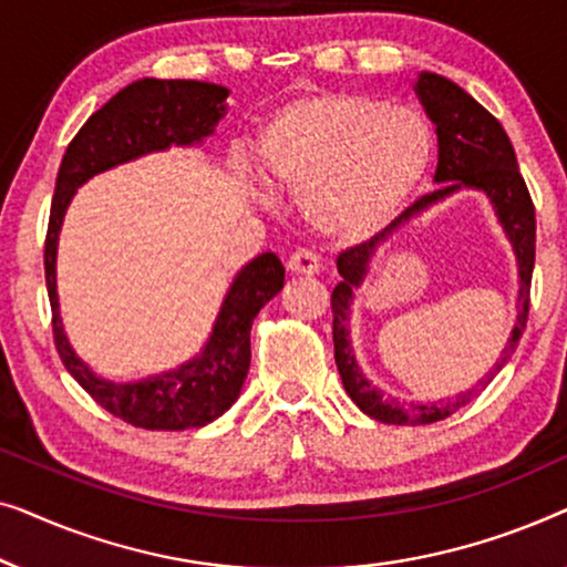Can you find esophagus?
<instances>
[{
    "label": "esophagus",
    "instance_id": "esophagus-1",
    "mask_svg": "<svg viewBox=\"0 0 567 567\" xmlns=\"http://www.w3.org/2000/svg\"><path fill=\"white\" fill-rule=\"evenodd\" d=\"M286 268H289V274L293 276H317L320 274V258L309 250H297L289 260H286Z\"/></svg>",
    "mask_w": 567,
    "mask_h": 567
}]
</instances>
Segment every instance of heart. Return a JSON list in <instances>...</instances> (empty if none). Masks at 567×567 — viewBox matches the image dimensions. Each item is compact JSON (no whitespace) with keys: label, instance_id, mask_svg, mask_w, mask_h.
I'll use <instances>...</instances> for the list:
<instances>
[{"label":"heart","instance_id":"heart-1","mask_svg":"<svg viewBox=\"0 0 567 567\" xmlns=\"http://www.w3.org/2000/svg\"><path fill=\"white\" fill-rule=\"evenodd\" d=\"M436 157L421 111L367 92L312 90L286 100L258 131L260 169L299 193L309 227L359 243L398 216Z\"/></svg>","mask_w":567,"mask_h":567}]
</instances>
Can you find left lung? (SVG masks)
Here are the masks:
<instances>
[{"mask_svg":"<svg viewBox=\"0 0 567 567\" xmlns=\"http://www.w3.org/2000/svg\"><path fill=\"white\" fill-rule=\"evenodd\" d=\"M417 100H421L425 115L436 126L439 138V165L433 183L436 190L415 200L405 208L382 235H377L369 243L355 245L351 250L340 252L338 274L340 284L332 289V343H336V363L343 379V386L361 413L374 417L379 423L392 425H425L444 421L456 410L467 405L477 398L480 390L491 384V379L506 367L511 353L516 351L522 332L529 317V289H532V270H534V243H537V221H534V204L522 173H518L516 152L511 146V138L498 121L467 95L460 84H454L446 76L421 72L413 84ZM460 189H480L492 200L496 218L507 231L512 246L515 247L519 266V305L517 322L512 331L509 343L502 352V359L494 369L467 393L456 399L439 403H400L384 395L371 385L354 361L350 346V305L354 291L365 280L370 260L375 247L389 238L394 230L416 218L431 205L440 203Z\"/></svg>","mask_w":567,"mask_h":567,"instance_id":"1","label":"left lung"}]
</instances>
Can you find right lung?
Returning <instances> with one entry per match:
<instances>
[{
	"label": "right lung",
	"mask_w": 567,
	"mask_h": 567,
	"mask_svg": "<svg viewBox=\"0 0 567 567\" xmlns=\"http://www.w3.org/2000/svg\"><path fill=\"white\" fill-rule=\"evenodd\" d=\"M227 97L229 90L212 82L154 76L131 82L76 131L56 175L43 252L56 351L69 374L100 408L136 429H200L235 405L250 369L252 320L284 289V266L278 255L262 252L239 270L221 301L212 336L190 361L138 382H111L74 353L61 322L56 291L61 224L76 188L90 177L169 146L204 144L227 113Z\"/></svg>",
	"instance_id": "add662e5"
}]
</instances>
